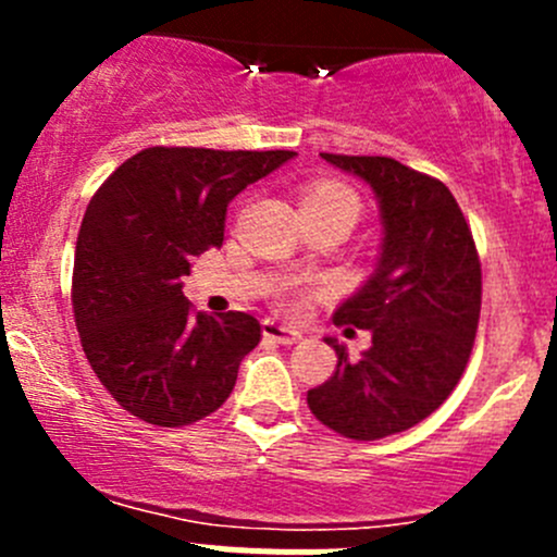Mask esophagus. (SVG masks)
I'll return each instance as SVG.
<instances>
[{
  "mask_svg": "<svg viewBox=\"0 0 557 557\" xmlns=\"http://www.w3.org/2000/svg\"><path fill=\"white\" fill-rule=\"evenodd\" d=\"M263 336L272 342H280V345H296V342H301V331L277 323V320H263Z\"/></svg>",
  "mask_w": 557,
  "mask_h": 557,
  "instance_id": "obj_1",
  "label": "esophagus"
}]
</instances>
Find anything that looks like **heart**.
I'll list each match as a JSON object with an SVG mask.
<instances>
[{
  "label": "heart",
  "instance_id": "1",
  "mask_svg": "<svg viewBox=\"0 0 557 557\" xmlns=\"http://www.w3.org/2000/svg\"><path fill=\"white\" fill-rule=\"evenodd\" d=\"M305 201H331V205L336 201V205H350V207H356V210H358L356 196H352L347 188H342V185H334V183L314 185V188H310L305 194ZM283 301H285V307H288V310H299V307H301V296L296 294L294 288L285 290Z\"/></svg>",
  "mask_w": 557,
  "mask_h": 557
}]
</instances>
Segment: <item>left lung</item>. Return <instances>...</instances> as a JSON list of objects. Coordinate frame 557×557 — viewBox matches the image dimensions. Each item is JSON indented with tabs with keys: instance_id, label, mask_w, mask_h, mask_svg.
<instances>
[{
	"instance_id": "1",
	"label": "left lung",
	"mask_w": 557,
	"mask_h": 557,
	"mask_svg": "<svg viewBox=\"0 0 557 557\" xmlns=\"http://www.w3.org/2000/svg\"><path fill=\"white\" fill-rule=\"evenodd\" d=\"M320 156L372 188L383 243L372 277L334 312L372 345L350 358L325 336L339 361L307 404L336 434L383 440L429 418L458 385L480 320V258L445 183L385 156Z\"/></svg>"
}]
</instances>
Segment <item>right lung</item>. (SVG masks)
Wrapping results in <instances>:
<instances>
[{"mask_svg": "<svg viewBox=\"0 0 557 557\" xmlns=\"http://www.w3.org/2000/svg\"><path fill=\"white\" fill-rule=\"evenodd\" d=\"M294 150L148 148L94 194L77 234L72 307L99 383L145 423L215 412L261 339L247 312H190V261L221 247L226 207Z\"/></svg>", "mask_w": 557, "mask_h": 557, "instance_id": "right-lung-1", "label": "right lung"}]
</instances>
